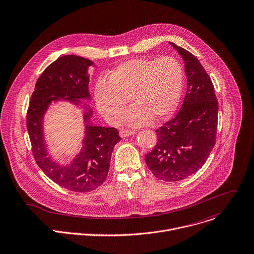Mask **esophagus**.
Instances as JSON below:
<instances>
[{
  "mask_svg": "<svg viewBox=\"0 0 254 254\" xmlns=\"http://www.w3.org/2000/svg\"><path fill=\"white\" fill-rule=\"evenodd\" d=\"M134 134V131L133 130H128V129H122L120 131V135L121 137H127V136H130V135H133Z\"/></svg>",
  "mask_w": 254,
  "mask_h": 254,
  "instance_id": "34e87169",
  "label": "esophagus"
}]
</instances>
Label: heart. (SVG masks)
Returning <instances> with one entry per match:
<instances>
[{
	"label": "heart",
	"instance_id": "b5f03b06",
	"mask_svg": "<svg viewBox=\"0 0 254 254\" xmlns=\"http://www.w3.org/2000/svg\"><path fill=\"white\" fill-rule=\"evenodd\" d=\"M183 86V66L175 58L132 59L115 66L108 80L99 79L95 101L102 116L118 124L129 98L133 106L125 120L132 127H142L151 121H163L175 112Z\"/></svg>",
	"mask_w": 254,
	"mask_h": 254
}]
</instances>
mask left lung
I'll return each mask as SVG.
<instances>
[{
  "label": "left lung",
  "instance_id": "1",
  "mask_svg": "<svg viewBox=\"0 0 254 254\" xmlns=\"http://www.w3.org/2000/svg\"><path fill=\"white\" fill-rule=\"evenodd\" d=\"M185 62L188 89L178 115L155 130L157 142L145 154L152 175L179 182L196 173L208 158L216 138L218 103L212 81L199 61L170 42Z\"/></svg>",
  "mask_w": 254,
  "mask_h": 254
}]
</instances>
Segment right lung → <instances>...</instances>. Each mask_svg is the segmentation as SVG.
Instances as JSON below:
<instances>
[{"mask_svg":"<svg viewBox=\"0 0 254 254\" xmlns=\"http://www.w3.org/2000/svg\"><path fill=\"white\" fill-rule=\"evenodd\" d=\"M94 63L66 55L52 63L40 75L27 112V129L35 160L54 183L74 192H89L106 181L115 145L121 140L115 127L93 126V110L79 100H90L88 68ZM67 100L82 105L85 134L83 148L70 164L62 166L47 155L43 136V116L52 101Z\"/></svg>","mask_w":254,"mask_h":254,"instance_id":"right-lung-1","label":"right lung"}]
</instances>
